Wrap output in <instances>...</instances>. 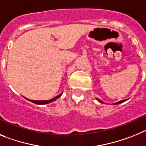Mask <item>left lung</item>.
Returning a JSON list of instances; mask_svg holds the SVG:
<instances>
[{
	"instance_id": "8db88e82",
	"label": "left lung",
	"mask_w": 146,
	"mask_h": 146,
	"mask_svg": "<svg viewBox=\"0 0 146 146\" xmlns=\"http://www.w3.org/2000/svg\"><path fill=\"white\" fill-rule=\"evenodd\" d=\"M96 100H97L98 101L100 102H101V103H103V102H102L100 100H99V99H96ZM125 101H126V100H122V101H119V102H116V103H114V105H117V104L122 103V102H124Z\"/></svg>"
}]
</instances>
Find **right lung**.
Wrapping results in <instances>:
<instances>
[{"instance_id": "add662e5", "label": "right lung", "mask_w": 146, "mask_h": 146, "mask_svg": "<svg viewBox=\"0 0 146 146\" xmlns=\"http://www.w3.org/2000/svg\"><path fill=\"white\" fill-rule=\"evenodd\" d=\"M62 93L61 94H59V95H58V96H56V97H54L53 99H52V100H28V99H27V100H29V102H33V103L35 104H37V105H44V104H48V103H50V102H52L55 101V100H56L57 99H58V98L60 97V96H62Z\"/></svg>"}]
</instances>
